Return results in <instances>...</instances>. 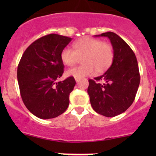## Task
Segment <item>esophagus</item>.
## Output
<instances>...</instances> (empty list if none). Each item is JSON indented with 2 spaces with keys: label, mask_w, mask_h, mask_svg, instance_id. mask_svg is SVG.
I'll return each instance as SVG.
<instances>
[{
  "label": "esophagus",
  "mask_w": 156,
  "mask_h": 156,
  "mask_svg": "<svg viewBox=\"0 0 156 156\" xmlns=\"http://www.w3.org/2000/svg\"><path fill=\"white\" fill-rule=\"evenodd\" d=\"M80 78H77V77H75V80H76V82H79L80 81Z\"/></svg>",
  "instance_id": "obj_1"
}]
</instances>
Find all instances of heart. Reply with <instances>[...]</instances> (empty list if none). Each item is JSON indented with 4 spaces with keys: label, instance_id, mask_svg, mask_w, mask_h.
Wrapping results in <instances>:
<instances>
[{
    "label": "heart",
    "instance_id": "b5f03b06",
    "mask_svg": "<svg viewBox=\"0 0 156 156\" xmlns=\"http://www.w3.org/2000/svg\"><path fill=\"white\" fill-rule=\"evenodd\" d=\"M73 50L65 48L61 52V60L67 66H73L83 58V65L69 69L67 76L77 78L92 76L95 71L102 73L108 69L113 62V48L110 44L99 39L83 37L75 41Z\"/></svg>",
    "mask_w": 156,
    "mask_h": 156
}]
</instances>
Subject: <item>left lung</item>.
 I'll return each instance as SVG.
<instances>
[{
  "label": "left lung",
  "instance_id": "1",
  "mask_svg": "<svg viewBox=\"0 0 156 156\" xmlns=\"http://www.w3.org/2000/svg\"><path fill=\"white\" fill-rule=\"evenodd\" d=\"M94 37H106L113 48V62L101 76L89 80L87 93L92 108L106 117H114L124 112L134 101L140 73L135 54L120 37L106 32ZM102 80L103 84L98 83Z\"/></svg>",
  "mask_w": 156,
  "mask_h": 156
}]
</instances>
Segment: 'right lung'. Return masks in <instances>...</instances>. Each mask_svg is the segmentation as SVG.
Returning a JSON list of instances; mask_svg holds the SVG:
<instances>
[{
	"label": "right lung",
	"instance_id": "add662e5",
	"mask_svg": "<svg viewBox=\"0 0 156 156\" xmlns=\"http://www.w3.org/2000/svg\"><path fill=\"white\" fill-rule=\"evenodd\" d=\"M72 38L48 34L32 43L19 62L17 78L20 94L26 107L40 119L55 118L69 104V94L76 81L73 76L56 82L62 76V51Z\"/></svg>",
	"mask_w": 156,
	"mask_h": 156
}]
</instances>
